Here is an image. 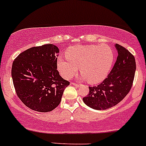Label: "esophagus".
Here are the masks:
<instances>
[{
    "mask_svg": "<svg viewBox=\"0 0 146 146\" xmlns=\"http://www.w3.org/2000/svg\"><path fill=\"white\" fill-rule=\"evenodd\" d=\"M70 84H72V85L76 86V87H80V84H77V83H74V82L70 83Z\"/></svg>",
    "mask_w": 146,
    "mask_h": 146,
    "instance_id": "esophagus-1",
    "label": "esophagus"
}]
</instances>
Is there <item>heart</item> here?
Masks as SVG:
<instances>
[{"label":"heart","instance_id":"b5f03b06","mask_svg":"<svg viewBox=\"0 0 146 146\" xmlns=\"http://www.w3.org/2000/svg\"><path fill=\"white\" fill-rule=\"evenodd\" d=\"M66 57H59L57 66L63 78L70 79L80 67L82 79L90 84H97L106 78L111 70L114 53L107 45H76L66 52Z\"/></svg>","mask_w":146,"mask_h":146}]
</instances>
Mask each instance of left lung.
I'll use <instances>...</instances> for the list:
<instances>
[{
	"label": "left lung",
	"instance_id": "1",
	"mask_svg": "<svg viewBox=\"0 0 146 146\" xmlns=\"http://www.w3.org/2000/svg\"><path fill=\"white\" fill-rule=\"evenodd\" d=\"M118 57L110 74L99 85L89 86L83 102L91 108L104 110L117 105L132 88L136 70L134 57L125 48L116 44Z\"/></svg>",
	"mask_w": 146,
	"mask_h": 146
}]
</instances>
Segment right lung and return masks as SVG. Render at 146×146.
<instances>
[{
	"instance_id": "add662e5",
	"label": "right lung",
	"mask_w": 146,
	"mask_h": 146,
	"mask_svg": "<svg viewBox=\"0 0 146 146\" xmlns=\"http://www.w3.org/2000/svg\"><path fill=\"white\" fill-rule=\"evenodd\" d=\"M60 49L53 44L30 48L19 54L12 67L17 96L25 106L48 112L60 105L69 82L60 76L57 61Z\"/></svg>"
}]
</instances>
